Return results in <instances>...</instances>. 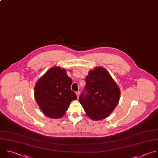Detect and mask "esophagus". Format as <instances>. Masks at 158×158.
I'll use <instances>...</instances> for the list:
<instances>
[{
    "mask_svg": "<svg viewBox=\"0 0 158 158\" xmlns=\"http://www.w3.org/2000/svg\"><path fill=\"white\" fill-rule=\"evenodd\" d=\"M76 95H77V98H79V95H80V91H77V92H76Z\"/></svg>",
    "mask_w": 158,
    "mask_h": 158,
    "instance_id": "obj_1",
    "label": "esophagus"
}]
</instances>
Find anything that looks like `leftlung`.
I'll list each match as a JSON object with an SVG mask.
<instances>
[{"mask_svg": "<svg viewBox=\"0 0 158 158\" xmlns=\"http://www.w3.org/2000/svg\"><path fill=\"white\" fill-rule=\"evenodd\" d=\"M120 89L110 74L103 68L90 71L79 102L87 115L94 120L107 117L117 107Z\"/></svg>", "mask_w": 158, "mask_h": 158, "instance_id": "8db88e82", "label": "left lung"}]
</instances>
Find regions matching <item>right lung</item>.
I'll return each instance as SVG.
<instances>
[{"mask_svg": "<svg viewBox=\"0 0 158 158\" xmlns=\"http://www.w3.org/2000/svg\"><path fill=\"white\" fill-rule=\"evenodd\" d=\"M66 72L59 67L52 68L35 85L36 101L42 112L49 118L63 117L70 103L77 98L75 92L71 90L73 81Z\"/></svg>", "mask_w": 158, "mask_h": 158, "instance_id": "add662e5", "label": "right lung"}]
</instances>
